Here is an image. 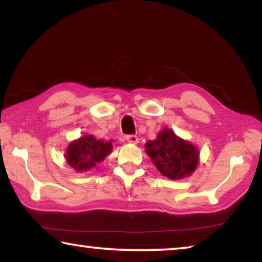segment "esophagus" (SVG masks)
<instances>
[{
  "label": "esophagus",
  "instance_id": "34e87169",
  "mask_svg": "<svg viewBox=\"0 0 262 262\" xmlns=\"http://www.w3.org/2000/svg\"><path fill=\"white\" fill-rule=\"evenodd\" d=\"M126 140H127V142H129V143H137V142H139V137H137L136 135H133V134H130V135H127L126 136Z\"/></svg>",
  "mask_w": 262,
  "mask_h": 262
}]
</instances>
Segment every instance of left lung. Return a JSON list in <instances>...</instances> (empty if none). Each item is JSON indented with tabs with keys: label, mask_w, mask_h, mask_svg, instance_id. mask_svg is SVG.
I'll return each instance as SVG.
<instances>
[{
	"label": "left lung",
	"mask_w": 262,
	"mask_h": 262,
	"mask_svg": "<svg viewBox=\"0 0 262 262\" xmlns=\"http://www.w3.org/2000/svg\"><path fill=\"white\" fill-rule=\"evenodd\" d=\"M147 154L164 177L180 179L189 176L199 163L198 149L173 132L164 129L157 139L145 144Z\"/></svg>",
	"instance_id": "1"
}]
</instances>
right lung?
Returning a JSON list of instances; mask_svg holds the SVG:
<instances>
[{
  "instance_id": "1",
  "label": "right lung",
  "mask_w": 262,
  "mask_h": 262,
  "mask_svg": "<svg viewBox=\"0 0 262 262\" xmlns=\"http://www.w3.org/2000/svg\"><path fill=\"white\" fill-rule=\"evenodd\" d=\"M111 151V142L96 140L92 135H86L69 144L66 157L70 166L77 171H83L103 161Z\"/></svg>"
}]
</instances>
